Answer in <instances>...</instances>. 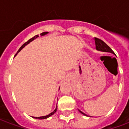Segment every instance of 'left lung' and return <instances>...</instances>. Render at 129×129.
<instances>
[{"mask_svg":"<svg viewBox=\"0 0 129 129\" xmlns=\"http://www.w3.org/2000/svg\"><path fill=\"white\" fill-rule=\"evenodd\" d=\"M94 40H95L96 50L100 51H102V52H111V53L115 54L113 51L111 50V48H110L106 43L104 42L102 40H101L100 39H98V38H96V37L94 38ZM80 113L82 114H84V115H86V114L84 113L81 112V111H80Z\"/></svg>","mask_w":129,"mask_h":129,"instance_id":"8db88e82","label":"left lung"}]
</instances>
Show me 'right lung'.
Masks as SVG:
<instances>
[{"label": "right lung", "mask_w": 129, "mask_h": 129, "mask_svg": "<svg viewBox=\"0 0 129 129\" xmlns=\"http://www.w3.org/2000/svg\"><path fill=\"white\" fill-rule=\"evenodd\" d=\"M48 32H42V33H41V36H43V35H45V34H48ZM39 37V35H36V36H34V37H32V39H30L28 40V41H27V42L25 43H24L23 45H22V46H21V48H19V50H18V52H17V53H18V52H20V51H21V49H22V48H24V47H25V45H26L27 44H28V43H29V42H31V41H33V40H34V39H36V38H37V37ZM56 110H57V106H56V108H55V110H54V111L53 112H52V113H50V114H49V115H46V116L39 117H34V118H36V119H46V118H48V117H50L51 115H53L54 113H56Z\"/></svg>", "instance_id": "obj_1"}]
</instances>
